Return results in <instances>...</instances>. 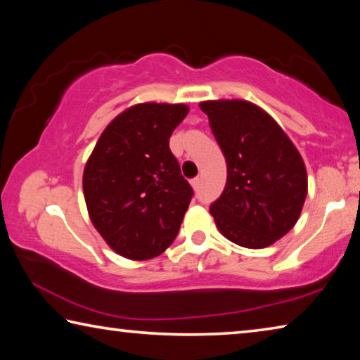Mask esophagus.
<instances>
[{"mask_svg":"<svg viewBox=\"0 0 360 360\" xmlns=\"http://www.w3.org/2000/svg\"><path fill=\"white\" fill-rule=\"evenodd\" d=\"M191 184H192V187L195 188V191H198V188H200V178H193L191 181Z\"/></svg>","mask_w":360,"mask_h":360,"instance_id":"obj_1","label":"esophagus"}]
</instances>
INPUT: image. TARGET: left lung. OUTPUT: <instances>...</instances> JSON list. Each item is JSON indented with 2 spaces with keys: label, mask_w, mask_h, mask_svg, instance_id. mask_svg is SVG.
I'll use <instances>...</instances> for the list:
<instances>
[{
  "label": "left lung",
  "mask_w": 360,
  "mask_h": 360,
  "mask_svg": "<svg viewBox=\"0 0 360 360\" xmlns=\"http://www.w3.org/2000/svg\"><path fill=\"white\" fill-rule=\"evenodd\" d=\"M200 109L227 162L224 192L210 211L225 238L262 249L300 216L308 178L300 154L264 109L243 100L203 101Z\"/></svg>",
  "instance_id": "1"
}]
</instances>
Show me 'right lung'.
<instances>
[{
    "label": "right lung",
    "mask_w": 360,
    "mask_h": 360,
    "mask_svg": "<svg viewBox=\"0 0 360 360\" xmlns=\"http://www.w3.org/2000/svg\"><path fill=\"white\" fill-rule=\"evenodd\" d=\"M186 105L143 103L119 114L84 169V197L95 229L131 260L160 255L174 241L193 188L169 150Z\"/></svg>",
    "instance_id": "obj_1"
}]
</instances>
